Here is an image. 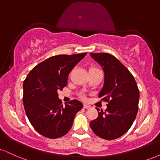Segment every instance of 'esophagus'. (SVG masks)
<instances>
[{
	"mask_svg": "<svg viewBox=\"0 0 160 160\" xmlns=\"http://www.w3.org/2000/svg\"><path fill=\"white\" fill-rule=\"evenodd\" d=\"M83 108H85V109H89V108H91V106L88 105V104H83Z\"/></svg>",
	"mask_w": 160,
	"mask_h": 160,
	"instance_id": "esophagus-1",
	"label": "esophagus"
}]
</instances>
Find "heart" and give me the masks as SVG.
Masks as SVG:
<instances>
[{"instance_id": "heart-1", "label": "heart", "mask_w": 160, "mask_h": 160, "mask_svg": "<svg viewBox=\"0 0 160 160\" xmlns=\"http://www.w3.org/2000/svg\"><path fill=\"white\" fill-rule=\"evenodd\" d=\"M94 70H99V69H98V68H97L92 67V68H91L90 69H89V71H94Z\"/></svg>"}]
</instances>
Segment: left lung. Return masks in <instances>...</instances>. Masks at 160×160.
I'll use <instances>...</instances> for the list:
<instances>
[{"label":"left lung","instance_id":"left-lung-1","mask_svg":"<svg viewBox=\"0 0 160 160\" xmlns=\"http://www.w3.org/2000/svg\"><path fill=\"white\" fill-rule=\"evenodd\" d=\"M90 55L103 68L104 82L98 97L108 104L89 126L97 136L113 140L123 135L132 125L138 111L139 89L133 75L113 55Z\"/></svg>","mask_w":160,"mask_h":160}]
</instances>
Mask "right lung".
Returning a JSON list of instances; mask_svg holds the SVG:
<instances>
[{
    "label": "right lung",
    "instance_id": "right-lung-1",
    "mask_svg": "<svg viewBox=\"0 0 160 160\" xmlns=\"http://www.w3.org/2000/svg\"><path fill=\"white\" fill-rule=\"evenodd\" d=\"M86 55H58L40 62L23 82V104L29 122L46 138H58L71 129L82 104L74 99L63 107L58 90L67 86L71 70Z\"/></svg>",
    "mask_w": 160,
    "mask_h": 160
}]
</instances>
